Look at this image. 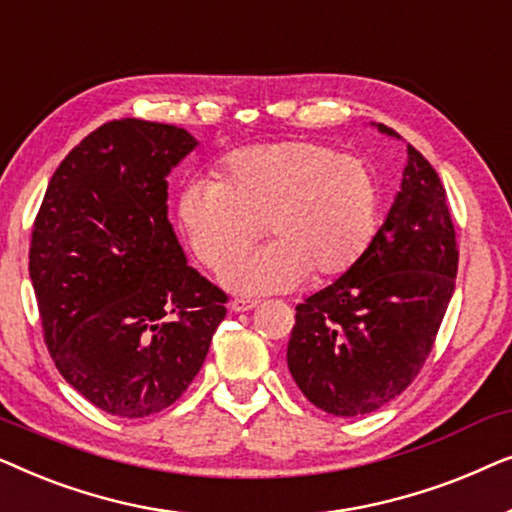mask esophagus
Segmentation results:
<instances>
[{
  "instance_id": "34e87169",
  "label": "esophagus",
  "mask_w": 512,
  "mask_h": 512,
  "mask_svg": "<svg viewBox=\"0 0 512 512\" xmlns=\"http://www.w3.org/2000/svg\"><path fill=\"white\" fill-rule=\"evenodd\" d=\"M256 307H258V300H244V298L230 300V310L233 312H249V310H256Z\"/></svg>"
}]
</instances>
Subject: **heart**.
Returning <instances> with one entry per match:
<instances>
[{
    "label": "heart",
    "instance_id": "1",
    "mask_svg": "<svg viewBox=\"0 0 512 512\" xmlns=\"http://www.w3.org/2000/svg\"><path fill=\"white\" fill-rule=\"evenodd\" d=\"M177 223L212 270L246 250L265 225L269 247L229 260L219 279L242 296H268L298 289L307 275L326 282L356 268L380 223V188L361 158L286 139L228 153L219 181L186 184Z\"/></svg>",
    "mask_w": 512,
    "mask_h": 512
}]
</instances>
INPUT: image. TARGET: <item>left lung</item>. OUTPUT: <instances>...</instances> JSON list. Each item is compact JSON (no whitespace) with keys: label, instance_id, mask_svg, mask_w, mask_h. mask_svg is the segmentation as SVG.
I'll return each mask as SVG.
<instances>
[{"label":"left lung","instance_id":"8db88e82","mask_svg":"<svg viewBox=\"0 0 512 512\" xmlns=\"http://www.w3.org/2000/svg\"><path fill=\"white\" fill-rule=\"evenodd\" d=\"M375 128L401 139L387 125ZM457 263L445 188L408 144L401 191L366 256L296 307L286 363L307 401L356 417L403 394L436 340Z\"/></svg>","mask_w":512,"mask_h":512}]
</instances>
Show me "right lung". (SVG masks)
<instances>
[{
	"label": "right lung",
	"mask_w": 512,
	"mask_h": 512,
	"mask_svg": "<svg viewBox=\"0 0 512 512\" xmlns=\"http://www.w3.org/2000/svg\"><path fill=\"white\" fill-rule=\"evenodd\" d=\"M195 146L177 125L104 123L67 153L34 221L48 352L109 415L149 417L177 401L226 317V293L186 263L167 219V174Z\"/></svg>",
	"instance_id": "right-lung-1"
}]
</instances>
